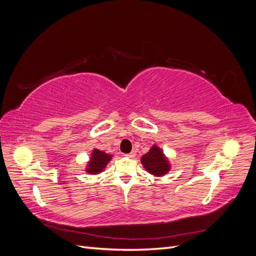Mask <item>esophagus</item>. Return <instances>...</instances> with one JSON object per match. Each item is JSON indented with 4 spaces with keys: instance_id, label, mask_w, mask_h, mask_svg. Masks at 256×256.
Wrapping results in <instances>:
<instances>
[{
    "instance_id": "esophagus-1",
    "label": "esophagus",
    "mask_w": 256,
    "mask_h": 256,
    "mask_svg": "<svg viewBox=\"0 0 256 256\" xmlns=\"http://www.w3.org/2000/svg\"><path fill=\"white\" fill-rule=\"evenodd\" d=\"M125 156H127V157H129V158H134V157H136V152L132 150V152H129V154H126Z\"/></svg>"
}]
</instances>
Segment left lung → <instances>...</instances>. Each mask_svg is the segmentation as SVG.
Returning a JSON list of instances; mask_svg holds the SVG:
<instances>
[{"mask_svg": "<svg viewBox=\"0 0 256 256\" xmlns=\"http://www.w3.org/2000/svg\"><path fill=\"white\" fill-rule=\"evenodd\" d=\"M140 160L143 168L154 177L164 176L172 168L170 159L157 144H154L150 150L143 154Z\"/></svg>", "mask_w": 256, "mask_h": 256, "instance_id": "8db88e82", "label": "left lung"}]
</instances>
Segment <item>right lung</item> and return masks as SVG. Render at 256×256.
<instances>
[{"label": "right lung", "mask_w": 256, "mask_h": 256, "mask_svg": "<svg viewBox=\"0 0 256 256\" xmlns=\"http://www.w3.org/2000/svg\"><path fill=\"white\" fill-rule=\"evenodd\" d=\"M114 154H106L104 150L94 148L90 152L88 161L86 162L84 171L90 175H98L102 173L109 162L112 160Z\"/></svg>", "instance_id": "obj_1"}]
</instances>
